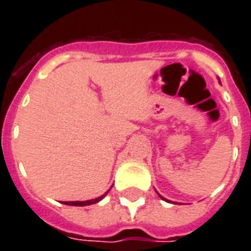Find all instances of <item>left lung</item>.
Returning <instances> with one entry per match:
<instances>
[{
	"mask_svg": "<svg viewBox=\"0 0 251 251\" xmlns=\"http://www.w3.org/2000/svg\"><path fill=\"white\" fill-rule=\"evenodd\" d=\"M157 195H159V197H160V198H161V199H164V201H167V199H165V198H164V197H161V195H160V194H159V193H157ZM167 202H171V201H167Z\"/></svg>",
	"mask_w": 251,
	"mask_h": 251,
	"instance_id": "obj_1",
	"label": "left lung"
}]
</instances>
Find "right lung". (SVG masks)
Here are the masks:
<instances>
[{
  "label": "right lung",
  "mask_w": 251,
  "mask_h": 251,
  "mask_svg": "<svg viewBox=\"0 0 251 251\" xmlns=\"http://www.w3.org/2000/svg\"><path fill=\"white\" fill-rule=\"evenodd\" d=\"M108 191H106V193H104L101 197H98V198H95V199H90V201H82V202H80V201H75V202H61V203L68 204V206H90V204H95V203L100 202V201H101V199L104 198L106 194H108Z\"/></svg>",
  "instance_id": "right-lung-1"
}]
</instances>
